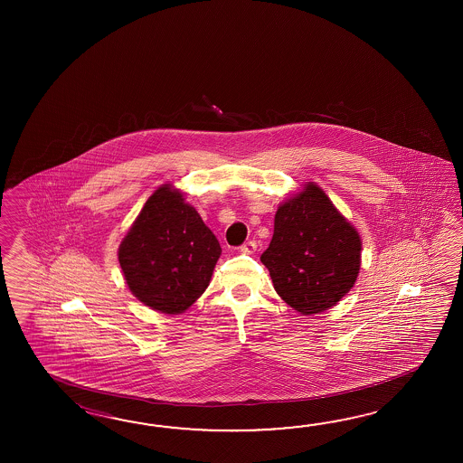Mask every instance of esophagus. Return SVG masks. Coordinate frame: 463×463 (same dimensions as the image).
Listing matches in <instances>:
<instances>
[{"label": "esophagus", "mask_w": 463, "mask_h": 463, "mask_svg": "<svg viewBox=\"0 0 463 463\" xmlns=\"http://www.w3.org/2000/svg\"><path fill=\"white\" fill-rule=\"evenodd\" d=\"M255 241H248V243H243V245L240 246V251L243 253V255H253L255 253Z\"/></svg>", "instance_id": "esophagus-1"}]
</instances>
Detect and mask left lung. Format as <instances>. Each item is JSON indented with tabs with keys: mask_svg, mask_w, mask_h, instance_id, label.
I'll list each match as a JSON object with an SVG mask.
<instances>
[{
	"mask_svg": "<svg viewBox=\"0 0 463 463\" xmlns=\"http://www.w3.org/2000/svg\"><path fill=\"white\" fill-rule=\"evenodd\" d=\"M361 236L325 190L307 182L278 207L271 243L261 255L276 293L301 315L341 301L361 268Z\"/></svg>",
	"mask_w": 463,
	"mask_h": 463,
	"instance_id": "left-lung-1",
	"label": "left lung"
}]
</instances>
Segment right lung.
Segmentation results:
<instances>
[{
	"label": "right lung",
	"instance_id": "1",
	"mask_svg": "<svg viewBox=\"0 0 463 463\" xmlns=\"http://www.w3.org/2000/svg\"><path fill=\"white\" fill-rule=\"evenodd\" d=\"M220 255L217 236L168 184L148 197L118 246L128 289L164 315H180L203 295Z\"/></svg>",
	"mask_w": 463,
	"mask_h": 463
}]
</instances>
